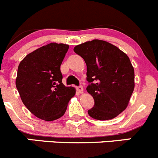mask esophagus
<instances>
[{
	"label": "esophagus",
	"mask_w": 158,
	"mask_h": 158,
	"mask_svg": "<svg viewBox=\"0 0 158 158\" xmlns=\"http://www.w3.org/2000/svg\"><path fill=\"white\" fill-rule=\"evenodd\" d=\"M77 91L78 93H80V94H81V93L84 92V88L82 86H78L77 87Z\"/></svg>",
	"instance_id": "34e87169"
}]
</instances>
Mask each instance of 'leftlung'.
<instances>
[{
	"label": "left lung",
	"instance_id": "obj_1",
	"mask_svg": "<svg viewBox=\"0 0 158 158\" xmlns=\"http://www.w3.org/2000/svg\"><path fill=\"white\" fill-rule=\"evenodd\" d=\"M73 51L87 65V91L94 100L88 115L98 120L116 117L127 109L134 89V69L128 56L98 40L78 45Z\"/></svg>",
	"mask_w": 158,
	"mask_h": 158
}]
</instances>
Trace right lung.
I'll return each mask as SVG.
<instances>
[{
    "label": "right lung",
    "mask_w": 158,
    "mask_h": 158,
    "mask_svg": "<svg viewBox=\"0 0 158 158\" xmlns=\"http://www.w3.org/2000/svg\"><path fill=\"white\" fill-rule=\"evenodd\" d=\"M68 45L49 43L33 51L18 67L16 88L22 102L34 115L53 121L64 115L75 88L62 83L60 65Z\"/></svg>",
    "instance_id": "add662e5"
}]
</instances>
